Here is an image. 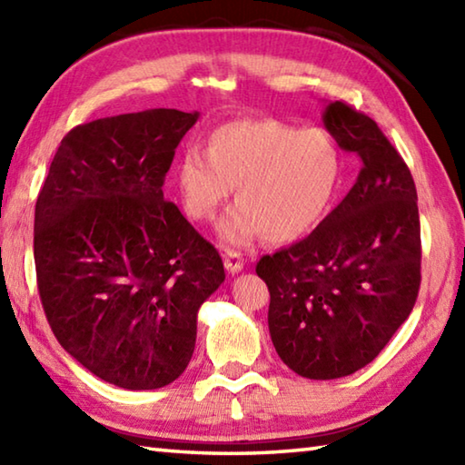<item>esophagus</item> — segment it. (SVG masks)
I'll list each match as a JSON object with an SVG mask.
<instances>
[{
    "mask_svg": "<svg viewBox=\"0 0 465 465\" xmlns=\"http://www.w3.org/2000/svg\"><path fill=\"white\" fill-rule=\"evenodd\" d=\"M225 269H227V272H232V274H238L243 269V258L238 254V252H233V250L227 252V254H225Z\"/></svg>",
    "mask_w": 465,
    "mask_h": 465,
    "instance_id": "34e87169",
    "label": "esophagus"
}]
</instances>
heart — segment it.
I'll return each instance as SVG.
<instances>
[{
	"mask_svg": "<svg viewBox=\"0 0 465 465\" xmlns=\"http://www.w3.org/2000/svg\"><path fill=\"white\" fill-rule=\"evenodd\" d=\"M341 145L324 129L277 119H238L209 135L207 152L186 147L174 166L183 207L193 219H213L235 186L238 204L217 225L227 246L256 235L281 243L312 232L338 193Z\"/></svg>",
	"mask_w": 465,
	"mask_h": 465,
	"instance_id": "heart-1",
	"label": "heart"
}]
</instances>
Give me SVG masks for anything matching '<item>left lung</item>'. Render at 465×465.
<instances>
[{
    "mask_svg": "<svg viewBox=\"0 0 465 465\" xmlns=\"http://www.w3.org/2000/svg\"><path fill=\"white\" fill-rule=\"evenodd\" d=\"M322 123L363 168L308 238L262 256L256 272L282 363L308 380H336L371 363L411 316L420 222L411 170L377 123L344 102H328Z\"/></svg>",
    "mask_w": 465,
    "mask_h": 465,
    "instance_id": "obj_1",
    "label": "left lung"
}]
</instances>
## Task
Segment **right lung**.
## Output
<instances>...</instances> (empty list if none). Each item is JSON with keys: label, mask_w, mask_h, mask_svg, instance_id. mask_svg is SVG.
Here are the masks:
<instances>
[{"label": "right lung", "mask_w": 465, "mask_h": 465, "mask_svg": "<svg viewBox=\"0 0 465 465\" xmlns=\"http://www.w3.org/2000/svg\"><path fill=\"white\" fill-rule=\"evenodd\" d=\"M199 113L149 108L63 137L35 211L38 293L59 344L100 380L157 390L191 363L219 252L163 201Z\"/></svg>", "instance_id": "1"}]
</instances>
